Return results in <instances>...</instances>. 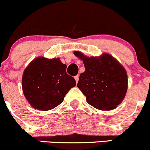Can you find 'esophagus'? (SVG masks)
I'll use <instances>...</instances> for the list:
<instances>
[{"label": "esophagus", "mask_w": 150, "mask_h": 150, "mask_svg": "<svg viewBox=\"0 0 150 150\" xmlns=\"http://www.w3.org/2000/svg\"><path fill=\"white\" fill-rule=\"evenodd\" d=\"M74 79H75V80H76V83H78V81H79V76L78 75L74 77Z\"/></svg>", "instance_id": "34e87169"}]
</instances>
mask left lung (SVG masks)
<instances>
[{
  "instance_id": "left-lung-1",
  "label": "left lung",
  "mask_w": 150,
  "mask_h": 150,
  "mask_svg": "<svg viewBox=\"0 0 150 150\" xmlns=\"http://www.w3.org/2000/svg\"><path fill=\"white\" fill-rule=\"evenodd\" d=\"M74 55L83 60L85 71L79 76L77 87L90 105L100 110H112L122 102L127 90L124 67L112 56L86 57L79 51Z\"/></svg>"
}]
</instances>
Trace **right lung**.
I'll return each instance as SVG.
<instances>
[{
    "label": "right lung",
    "instance_id": "add662e5",
    "mask_svg": "<svg viewBox=\"0 0 150 150\" xmlns=\"http://www.w3.org/2000/svg\"><path fill=\"white\" fill-rule=\"evenodd\" d=\"M75 86L74 78L67 73V65L59 59L37 58L25 69L22 78L26 99L33 108L42 111L57 107Z\"/></svg>",
    "mask_w": 150,
    "mask_h": 150
}]
</instances>
